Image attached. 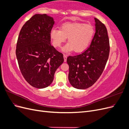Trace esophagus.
Returning <instances> with one entry per match:
<instances>
[{
  "instance_id": "obj_1",
  "label": "esophagus",
  "mask_w": 129,
  "mask_h": 129,
  "mask_svg": "<svg viewBox=\"0 0 129 129\" xmlns=\"http://www.w3.org/2000/svg\"><path fill=\"white\" fill-rule=\"evenodd\" d=\"M63 57H64V62L67 61V55H66V54H64V55H63Z\"/></svg>"
}]
</instances>
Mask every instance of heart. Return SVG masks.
<instances>
[{"label":"heart","mask_w":129,"mask_h":129,"mask_svg":"<svg viewBox=\"0 0 129 129\" xmlns=\"http://www.w3.org/2000/svg\"><path fill=\"white\" fill-rule=\"evenodd\" d=\"M95 33L93 27L80 22H67L62 24L60 29L52 28L50 38L54 47H60L68 38V44L62 48L65 53L74 50L76 53L83 51L91 42Z\"/></svg>","instance_id":"1"}]
</instances>
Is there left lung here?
I'll return each instance as SVG.
<instances>
[{
  "label": "left lung",
  "instance_id": "obj_1",
  "mask_svg": "<svg viewBox=\"0 0 129 129\" xmlns=\"http://www.w3.org/2000/svg\"><path fill=\"white\" fill-rule=\"evenodd\" d=\"M95 33L89 47L83 53L69 56L68 79L73 87L85 89L92 86L103 73L107 62L110 46L106 27L94 18Z\"/></svg>",
  "mask_w": 129,
  "mask_h": 129
}]
</instances>
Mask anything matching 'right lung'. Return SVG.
<instances>
[{
    "label": "right lung",
    "instance_id": "right-lung-1",
    "mask_svg": "<svg viewBox=\"0 0 129 129\" xmlns=\"http://www.w3.org/2000/svg\"><path fill=\"white\" fill-rule=\"evenodd\" d=\"M54 23L47 14H35L22 26L18 39L19 68L27 82L38 89L52 83L56 69L64 61L63 54L50 44V31Z\"/></svg>",
    "mask_w": 129,
    "mask_h": 129
}]
</instances>
